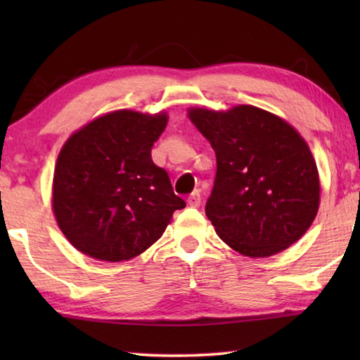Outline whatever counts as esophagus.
Instances as JSON below:
<instances>
[{
	"label": "esophagus",
	"instance_id": "esophagus-1",
	"mask_svg": "<svg viewBox=\"0 0 360 360\" xmlns=\"http://www.w3.org/2000/svg\"><path fill=\"white\" fill-rule=\"evenodd\" d=\"M200 203H202V193H200V191H195L187 197V205L192 206V208H198Z\"/></svg>",
	"mask_w": 360,
	"mask_h": 360
}]
</instances>
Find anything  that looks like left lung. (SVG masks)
<instances>
[{"label": "left lung", "instance_id": "1", "mask_svg": "<svg viewBox=\"0 0 360 360\" xmlns=\"http://www.w3.org/2000/svg\"><path fill=\"white\" fill-rule=\"evenodd\" d=\"M188 117L216 152L206 216L227 245L268 257L294 245L319 208V176L303 138L264 109H191Z\"/></svg>", "mask_w": 360, "mask_h": 360}]
</instances>
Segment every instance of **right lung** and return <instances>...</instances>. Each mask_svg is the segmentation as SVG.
I'll return each instance as SVG.
<instances>
[{
    "instance_id": "right-lung-1",
    "label": "right lung",
    "mask_w": 360,
    "mask_h": 360,
    "mask_svg": "<svg viewBox=\"0 0 360 360\" xmlns=\"http://www.w3.org/2000/svg\"><path fill=\"white\" fill-rule=\"evenodd\" d=\"M167 122V114L115 111L65 143L52 205L58 227L79 251L108 262L136 257L184 208L168 173L150 155Z\"/></svg>"
}]
</instances>
